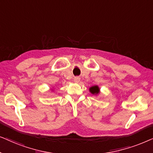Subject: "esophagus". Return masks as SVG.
<instances>
[{
  "mask_svg": "<svg viewBox=\"0 0 153 153\" xmlns=\"http://www.w3.org/2000/svg\"><path fill=\"white\" fill-rule=\"evenodd\" d=\"M80 81V78H79V77H75V78H74V82L75 83H78Z\"/></svg>",
  "mask_w": 153,
  "mask_h": 153,
  "instance_id": "esophagus-1",
  "label": "esophagus"
}]
</instances>
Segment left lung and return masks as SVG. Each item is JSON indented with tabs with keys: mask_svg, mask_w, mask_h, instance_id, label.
Wrapping results in <instances>:
<instances>
[{
	"mask_svg": "<svg viewBox=\"0 0 153 153\" xmlns=\"http://www.w3.org/2000/svg\"><path fill=\"white\" fill-rule=\"evenodd\" d=\"M89 91L91 94L94 96H98L100 94V88H99L98 85H94V86L90 87L89 89Z\"/></svg>",
	"mask_w": 153,
	"mask_h": 153,
	"instance_id": "obj_1",
	"label": "left lung"
}]
</instances>
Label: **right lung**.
Masks as SVG:
<instances>
[{"instance_id": "right-lung-1", "label": "right lung", "mask_w": 153, "mask_h": 153, "mask_svg": "<svg viewBox=\"0 0 153 153\" xmlns=\"http://www.w3.org/2000/svg\"><path fill=\"white\" fill-rule=\"evenodd\" d=\"M51 90H52V91H54V89H51Z\"/></svg>"}]
</instances>
